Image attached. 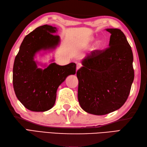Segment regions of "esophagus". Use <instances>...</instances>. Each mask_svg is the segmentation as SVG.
<instances>
[{
    "label": "esophagus",
    "mask_w": 147,
    "mask_h": 147,
    "mask_svg": "<svg viewBox=\"0 0 147 147\" xmlns=\"http://www.w3.org/2000/svg\"><path fill=\"white\" fill-rule=\"evenodd\" d=\"M82 64H81V63H78L77 65H76V69L78 70L79 69H80L81 67H82Z\"/></svg>",
    "instance_id": "esophagus-1"
}]
</instances>
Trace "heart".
Returning <instances> with one entry per match:
<instances>
[{"instance_id": "heart-1", "label": "heart", "mask_w": 147, "mask_h": 147, "mask_svg": "<svg viewBox=\"0 0 147 147\" xmlns=\"http://www.w3.org/2000/svg\"><path fill=\"white\" fill-rule=\"evenodd\" d=\"M100 47V42L96 43V47L98 48V47Z\"/></svg>"}]
</instances>
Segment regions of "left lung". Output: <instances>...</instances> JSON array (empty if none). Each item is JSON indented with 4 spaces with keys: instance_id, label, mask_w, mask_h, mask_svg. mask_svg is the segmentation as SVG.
Wrapping results in <instances>:
<instances>
[{
    "instance_id": "1",
    "label": "left lung",
    "mask_w": 147,
    "mask_h": 147,
    "mask_svg": "<svg viewBox=\"0 0 147 147\" xmlns=\"http://www.w3.org/2000/svg\"><path fill=\"white\" fill-rule=\"evenodd\" d=\"M111 33L109 47L95 50L85 57L78 70V98L84 111L105 115L117 110L129 95L134 80L131 47L121 30Z\"/></svg>"
}]
</instances>
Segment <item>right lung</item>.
I'll return each mask as SVG.
<instances>
[{
  "instance_id": "1",
  "label": "right lung",
  "mask_w": 147,
  "mask_h": 147,
  "mask_svg": "<svg viewBox=\"0 0 147 147\" xmlns=\"http://www.w3.org/2000/svg\"><path fill=\"white\" fill-rule=\"evenodd\" d=\"M55 27L45 24L27 35L21 43L13 65L12 83L18 99L26 109L45 112L54 105L59 86L76 73L74 62L59 65L55 62L44 69L38 68L34 57L41 50L55 49L60 37Z\"/></svg>"
}]
</instances>
